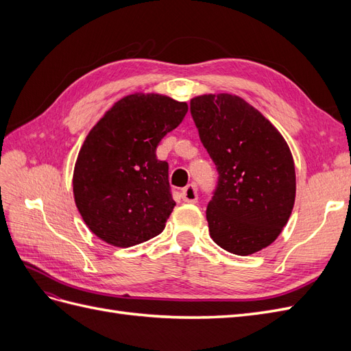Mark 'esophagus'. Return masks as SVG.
<instances>
[{
    "instance_id": "obj_1",
    "label": "esophagus",
    "mask_w": 351,
    "mask_h": 351,
    "mask_svg": "<svg viewBox=\"0 0 351 351\" xmlns=\"http://www.w3.org/2000/svg\"><path fill=\"white\" fill-rule=\"evenodd\" d=\"M182 197L184 202H189V204H195L197 202V189L195 184H189L182 190Z\"/></svg>"
}]
</instances>
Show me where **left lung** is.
Wrapping results in <instances>:
<instances>
[{"label": "left lung", "instance_id": "8db88e82", "mask_svg": "<svg viewBox=\"0 0 351 351\" xmlns=\"http://www.w3.org/2000/svg\"><path fill=\"white\" fill-rule=\"evenodd\" d=\"M190 112L218 171L206 208L212 240L239 256L265 249L281 234L294 206L289 145L269 120L236 95L196 97Z\"/></svg>", "mask_w": 351, "mask_h": 351}]
</instances>
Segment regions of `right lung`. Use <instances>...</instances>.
Masks as SVG:
<instances>
[{
	"mask_svg": "<svg viewBox=\"0 0 351 351\" xmlns=\"http://www.w3.org/2000/svg\"><path fill=\"white\" fill-rule=\"evenodd\" d=\"M187 110L165 95L133 93L93 125L74 165L73 193L95 236L130 247L161 234L176 202L156 146Z\"/></svg>",
	"mask_w": 351,
	"mask_h": 351,
	"instance_id": "obj_1",
	"label": "right lung"
}]
</instances>
